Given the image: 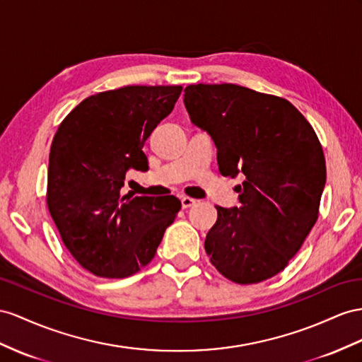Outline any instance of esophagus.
<instances>
[{
    "mask_svg": "<svg viewBox=\"0 0 362 362\" xmlns=\"http://www.w3.org/2000/svg\"><path fill=\"white\" fill-rule=\"evenodd\" d=\"M192 205H196V200L191 199V197H182V208L183 209H188Z\"/></svg>",
    "mask_w": 362,
    "mask_h": 362,
    "instance_id": "34e87169",
    "label": "esophagus"
}]
</instances>
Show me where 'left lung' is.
Instances as JSON below:
<instances>
[{"label": "left lung", "instance_id": "8db88e82", "mask_svg": "<svg viewBox=\"0 0 362 362\" xmlns=\"http://www.w3.org/2000/svg\"><path fill=\"white\" fill-rule=\"evenodd\" d=\"M183 102L214 141L218 171L243 177L240 206H216L211 263L238 284L272 278L318 220L326 159L317 133L287 99L235 84L188 86Z\"/></svg>", "mask_w": 362, "mask_h": 362}]
</instances>
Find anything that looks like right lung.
Listing matches in <instances>:
<instances>
[{"instance_id": "right-lung-1", "label": "right lung", "mask_w": 362, "mask_h": 362, "mask_svg": "<svg viewBox=\"0 0 362 362\" xmlns=\"http://www.w3.org/2000/svg\"><path fill=\"white\" fill-rule=\"evenodd\" d=\"M180 93L182 86L96 93L70 111L53 137L45 200L62 243L93 275L141 271L177 216V197H133L120 189L127 171L148 170L142 146Z\"/></svg>"}]
</instances>
